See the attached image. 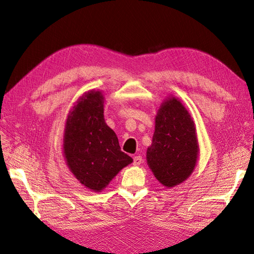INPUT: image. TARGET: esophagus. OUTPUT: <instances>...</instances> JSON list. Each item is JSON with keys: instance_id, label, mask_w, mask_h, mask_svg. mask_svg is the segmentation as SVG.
Listing matches in <instances>:
<instances>
[{"instance_id": "1", "label": "esophagus", "mask_w": 254, "mask_h": 254, "mask_svg": "<svg viewBox=\"0 0 254 254\" xmlns=\"http://www.w3.org/2000/svg\"><path fill=\"white\" fill-rule=\"evenodd\" d=\"M142 161H143V158H142V156H135V157H134V159H133V165L134 166H139L142 164Z\"/></svg>"}]
</instances>
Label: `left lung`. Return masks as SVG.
Listing matches in <instances>:
<instances>
[{"label": "left lung", "instance_id": "8db88e82", "mask_svg": "<svg viewBox=\"0 0 254 254\" xmlns=\"http://www.w3.org/2000/svg\"><path fill=\"white\" fill-rule=\"evenodd\" d=\"M198 153L190 112L176 97H167L156 115L152 145L146 152L149 169L164 187L174 188L191 176Z\"/></svg>", "mask_w": 254, "mask_h": 254}]
</instances>
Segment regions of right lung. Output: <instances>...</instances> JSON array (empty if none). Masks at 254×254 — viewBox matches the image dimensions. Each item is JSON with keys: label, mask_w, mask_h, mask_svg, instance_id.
Returning <instances> with one entry per match:
<instances>
[{"label": "right lung", "mask_w": 254, "mask_h": 254, "mask_svg": "<svg viewBox=\"0 0 254 254\" xmlns=\"http://www.w3.org/2000/svg\"><path fill=\"white\" fill-rule=\"evenodd\" d=\"M105 97L91 89L72 107L63 135V156L69 171L90 191L101 192L133 159L123 153L104 118Z\"/></svg>", "instance_id": "add662e5"}]
</instances>
